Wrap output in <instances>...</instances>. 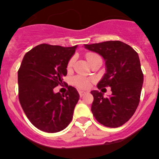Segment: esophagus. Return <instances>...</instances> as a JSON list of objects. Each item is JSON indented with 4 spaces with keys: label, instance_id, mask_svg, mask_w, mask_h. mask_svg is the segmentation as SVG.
Returning <instances> with one entry per match:
<instances>
[{
    "label": "esophagus",
    "instance_id": "34e87169",
    "mask_svg": "<svg viewBox=\"0 0 159 159\" xmlns=\"http://www.w3.org/2000/svg\"><path fill=\"white\" fill-rule=\"evenodd\" d=\"M85 94V92H84V91H79V95L81 97H82Z\"/></svg>",
    "mask_w": 159,
    "mask_h": 159
}]
</instances>
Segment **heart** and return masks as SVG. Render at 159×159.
Returning a JSON list of instances; mask_svg holds the SVG:
<instances>
[{
    "mask_svg": "<svg viewBox=\"0 0 159 159\" xmlns=\"http://www.w3.org/2000/svg\"><path fill=\"white\" fill-rule=\"evenodd\" d=\"M97 55L93 54V53H89L86 55L87 60L91 59L93 57L97 56ZM74 62V58H72L69 61L68 64H67V69H70L71 67L73 66V64ZM74 83L77 85V87L81 89H88L90 86V81L89 79L85 78H82V77H76V78H74Z\"/></svg>",
    "mask_w": 159,
    "mask_h": 159,
    "instance_id": "obj_1",
    "label": "heart"
}]
</instances>
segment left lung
Returning <instances> with one entry per match:
<instances>
[{"mask_svg":"<svg viewBox=\"0 0 159 159\" xmlns=\"http://www.w3.org/2000/svg\"><path fill=\"white\" fill-rule=\"evenodd\" d=\"M84 47L104 58L105 73L97 83V88L109 86L111 91L108 97H104L102 91H91L93 115L105 127H120L129 120L139 103L143 74L138 54L121 41L85 44Z\"/></svg>","mask_w":159,"mask_h":159,"instance_id":"8db88e82","label":"left lung"}]
</instances>
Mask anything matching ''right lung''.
<instances>
[{
    "instance_id": "add662e5",
    "label": "right lung",
    "mask_w": 159,
    "mask_h": 159,
    "mask_svg": "<svg viewBox=\"0 0 159 159\" xmlns=\"http://www.w3.org/2000/svg\"><path fill=\"white\" fill-rule=\"evenodd\" d=\"M77 48L43 43L24 56L18 70L20 103L28 120L41 131L58 132L72 120L79 93L72 86L65 95L55 93L54 88L62 84Z\"/></svg>"
}]
</instances>
